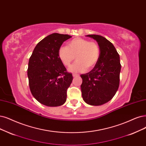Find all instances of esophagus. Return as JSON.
<instances>
[{
    "mask_svg": "<svg viewBox=\"0 0 146 146\" xmlns=\"http://www.w3.org/2000/svg\"><path fill=\"white\" fill-rule=\"evenodd\" d=\"M79 74H73V77H76V76H78Z\"/></svg>",
    "mask_w": 146,
    "mask_h": 146,
    "instance_id": "obj_1",
    "label": "esophagus"
}]
</instances>
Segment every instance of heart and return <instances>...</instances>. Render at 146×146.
<instances>
[{
	"instance_id": "heart-1",
	"label": "heart",
	"mask_w": 146,
	"mask_h": 146,
	"mask_svg": "<svg viewBox=\"0 0 146 146\" xmlns=\"http://www.w3.org/2000/svg\"><path fill=\"white\" fill-rule=\"evenodd\" d=\"M58 56L66 67H69L76 56L78 61L69 68V71L72 73L84 72L87 69H93L98 64L100 56V48L94 41L77 38L69 41L67 47H59Z\"/></svg>"
}]
</instances>
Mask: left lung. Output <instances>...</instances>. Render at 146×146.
Masks as SVG:
<instances>
[{
  "label": "left lung",
  "instance_id": "8db88e82",
  "mask_svg": "<svg viewBox=\"0 0 146 146\" xmlns=\"http://www.w3.org/2000/svg\"><path fill=\"white\" fill-rule=\"evenodd\" d=\"M98 42L100 56L96 66L86 74H82L80 85L82 96L86 103L102 105L111 100L119 87L121 64L119 54L115 47L105 37L87 35Z\"/></svg>",
  "mask_w": 146,
  "mask_h": 146
}]
</instances>
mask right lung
Returning <instances> with one entry per match:
<instances>
[{
    "label": "right lung",
    "mask_w": 146,
    "mask_h": 146,
    "mask_svg": "<svg viewBox=\"0 0 146 146\" xmlns=\"http://www.w3.org/2000/svg\"><path fill=\"white\" fill-rule=\"evenodd\" d=\"M71 37L58 33L48 35L38 43L29 58L28 76L30 90L42 105L58 106L66 101L73 76L59 59L58 51L64 41Z\"/></svg>",
    "instance_id": "right-lung-1"
}]
</instances>
